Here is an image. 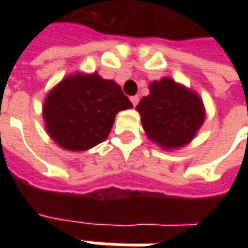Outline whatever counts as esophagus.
I'll use <instances>...</instances> for the list:
<instances>
[{"mask_svg":"<svg viewBox=\"0 0 248 248\" xmlns=\"http://www.w3.org/2000/svg\"><path fill=\"white\" fill-rule=\"evenodd\" d=\"M130 101H131V103H133L134 106H137L138 102H140V97H138V95H133V97H130Z\"/></svg>","mask_w":248,"mask_h":248,"instance_id":"esophagus-1","label":"esophagus"}]
</instances>
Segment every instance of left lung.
Here are the masks:
<instances>
[{"mask_svg": "<svg viewBox=\"0 0 248 248\" xmlns=\"http://www.w3.org/2000/svg\"><path fill=\"white\" fill-rule=\"evenodd\" d=\"M149 90L137 106L147 138L166 150L190 143L204 122L201 97L167 77L151 82Z\"/></svg>", "mask_w": 248, "mask_h": 248, "instance_id": "left-lung-1", "label": "left lung"}]
</instances>
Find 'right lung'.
Returning <instances> with one entry per match:
<instances>
[{
	"instance_id": "add662e5",
	"label": "right lung",
	"mask_w": 248,
	"mask_h": 248,
	"mask_svg": "<svg viewBox=\"0 0 248 248\" xmlns=\"http://www.w3.org/2000/svg\"><path fill=\"white\" fill-rule=\"evenodd\" d=\"M133 105L111 79L76 73L53 87L44 102L47 134L62 149L85 151L106 140L115 115Z\"/></svg>"
}]
</instances>
